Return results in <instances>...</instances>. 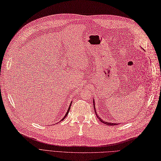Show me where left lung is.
I'll list each match as a JSON object with an SVG mask.
<instances>
[{"label": "left lung", "instance_id": "left-lung-1", "mask_svg": "<svg viewBox=\"0 0 161 161\" xmlns=\"http://www.w3.org/2000/svg\"><path fill=\"white\" fill-rule=\"evenodd\" d=\"M93 103H94V111H95V113H96V115L97 116V118H98V120H99L100 122H102V123H104L105 124H106V125L108 126H114V125H117V124H118V123H114V122H105L103 121L102 118H100L99 116H97V112H96V108H95V102H94V98H93Z\"/></svg>", "mask_w": 161, "mask_h": 161}]
</instances>
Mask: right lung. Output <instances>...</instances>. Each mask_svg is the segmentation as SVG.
Returning a JSON list of instances; mask_svg holds the SVG:
<instances>
[{
    "instance_id": "add662e5",
    "label": "right lung",
    "mask_w": 161,
    "mask_h": 161,
    "mask_svg": "<svg viewBox=\"0 0 161 161\" xmlns=\"http://www.w3.org/2000/svg\"><path fill=\"white\" fill-rule=\"evenodd\" d=\"M71 102H72V101H71ZM71 103H70V105H69V108H68V109H67V112H66V114H65V116H64V117L61 119V120H63L64 119H65V118H66V116H67V115L68 114V113H69V110H70V108H71Z\"/></svg>"
}]
</instances>
